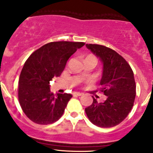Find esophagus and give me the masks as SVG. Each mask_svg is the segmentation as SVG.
Returning <instances> with one entry per match:
<instances>
[{"instance_id": "34e87169", "label": "esophagus", "mask_w": 153, "mask_h": 153, "mask_svg": "<svg viewBox=\"0 0 153 153\" xmlns=\"http://www.w3.org/2000/svg\"><path fill=\"white\" fill-rule=\"evenodd\" d=\"M73 95L74 96H82L83 95V93H79V92H74V93H73Z\"/></svg>"}]
</instances>
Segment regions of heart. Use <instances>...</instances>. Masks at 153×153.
I'll return each instance as SVG.
<instances>
[{"mask_svg":"<svg viewBox=\"0 0 153 153\" xmlns=\"http://www.w3.org/2000/svg\"><path fill=\"white\" fill-rule=\"evenodd\" d=\"M89 56H86V57H89Z\"/></svg>","mask_w":153,"mask_h":153,"instance_id":"obj_1","label":"heart"}]
</instances>
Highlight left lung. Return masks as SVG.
I'll return each mask as SVG.
<instances>
[{"label": "left lung", "mask_w": 153, "mask_h": 153, "mask_svg": "<svg viewBox=\"0 0 153 153\" xmlns=\"http://www.w3.org/2000/svg\"><path fill=\"white\" fill-rule=\"evenodd\" d=\"M102 63L100 91L106 96L103 102L94 97L91 106L85 109L90 122L109 128L123 121L132 109L136 97L134 75L129 63L118 53L98 44H86Z\"/></svg>", "instance_id": "obj_1"}]
</instances>
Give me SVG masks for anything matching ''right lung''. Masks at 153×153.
Returning a JSON list of instances; mask_svg holds the SVG:
<instances>
[{"label":"right lung","instance_id":"1","mask_svg":"<svg viewBox=\"0 0 153 153\" xmlns=\"http://www.w3.org/2000/svg\"><path fill=\"white\" fill-rule=\"evenodd\" d=\"M84 44L51 42L34 51L25 62L18 82V99L23 111L31 121L47 125L62 117L72 95H54L50 89V82L60 76L69 58Z\"/></svg>","mask_w":153,"mask_h":153}]
</instances>
